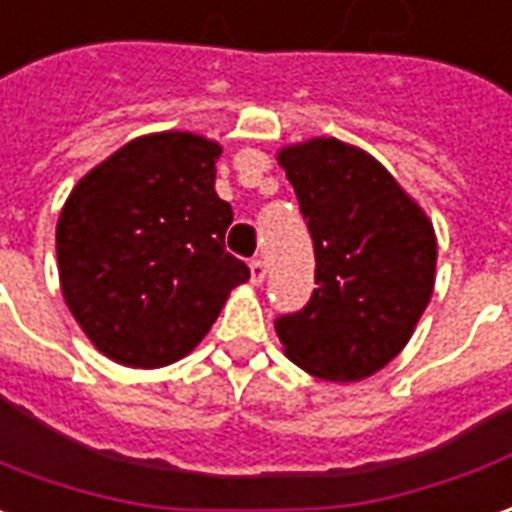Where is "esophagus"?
Returning <instances> with one entry per match:
<instances>
[{
  "instance_id": "obj_1",
  "label": "esophagus",
  "mask_w": 512,
  "mask_h": 512,
  "mask_svg": "<svg viewBox=\"0 0 512 512\" xmlns=\"http://www.w3.org/2000/svg\"><path fill=\"white\" fill-rule=\"evenodd\" d=\"M264 278H267V264H264L262 259H253V262H250V281L259 287Z\"/></svg>"
}]
</instances>
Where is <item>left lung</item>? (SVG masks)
Here are the masks:
<instances>
[{
    "label": "left lung",
    "mask_w": 512,
    "mask_h": 512,
    "mask_svg": "<svg viewBox=\"0 0 512 512\" xmlns=\"http://www.w3.org/2000/svg\"><path fill=\"white\" fill-rule=\"evenodd\" d=\"M315 239L312 301L276 320L290 362L362 382L393 362L435 292L438 236L418 200L370 153L331 136L276 153Z\"/></svg>",
    "instance_id": "left-lung-1"
}]
</instances>
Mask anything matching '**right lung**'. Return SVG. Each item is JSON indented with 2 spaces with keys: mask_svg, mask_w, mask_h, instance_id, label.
Listing matches in <instances>:
<instances>
[{
  "mask_svg": "<svg viewBox=\"0 0 512 512\" xmlns=\"http://www.w3.org/2000/svg\"><path fill=\"white\" fill-rule=\"evenodd\" d=\"M222 144L161 130L122 144L74 183L55 250L63 301L102 357L139 370L192 354L248 264L225 250L214 192Z\"/></svg>",
  "mask_w": 512,
  "mask_h": 512,
  "instance_id": "obj_1",
  "label": "right lung"
}]
</instances>
